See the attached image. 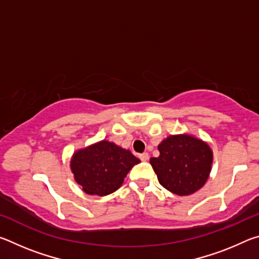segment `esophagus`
Returning <instances> with one entry per match:
<instances>
[{"label":"esophagus","instance_id":"esophagus-1","mask_svg":"<svg viewBox=\"0 0 259 259\" xmlns=\"http://www.w3.org/2000/svg\"><path fill=\"white\" fill-rule=\"evenodd\" d=\"M139 159L145 162V161H147L148 159H150V155H148V153H143V154L139 155Z\"/></svg>","mask_w":259,"mask_h":259}]
</instances>
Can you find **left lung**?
Wrapping results in <instances>:
<instances>
[{"mask_svg": "<svg viewBox=\"0 0 259 259\" xmlns=\"http://www.w3.org/2000/svg\"><path fill=\"white\" fill-rule=\"evenodd\" d=\"M160 155L151 157L159 183L179 196L199 191L211 171L213 153L208 143L190 134L170 135L157 146Z\"/></svg>", "mask_w": 259, "mask_h": 259, "instance_id": "left-lung-1", "label": "left lung"}]
</instances>
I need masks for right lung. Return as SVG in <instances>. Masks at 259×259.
<instances>
[{"mask_svg":"<svg viewBox=\"0 0 259 259\" xmlns=\"http://www.w3.org/2000/svg\"><path fill=\"white\" fill-rule=\"evenodd\" d=\"M139 162L129 150L100 140L74 152L69 165L83 192L105 196L120 188L126 175Z\"/></svg>","mask_w":259,"mask_h":259,"instance_id":"add662e5","label":"right lung"}]
</instances>
